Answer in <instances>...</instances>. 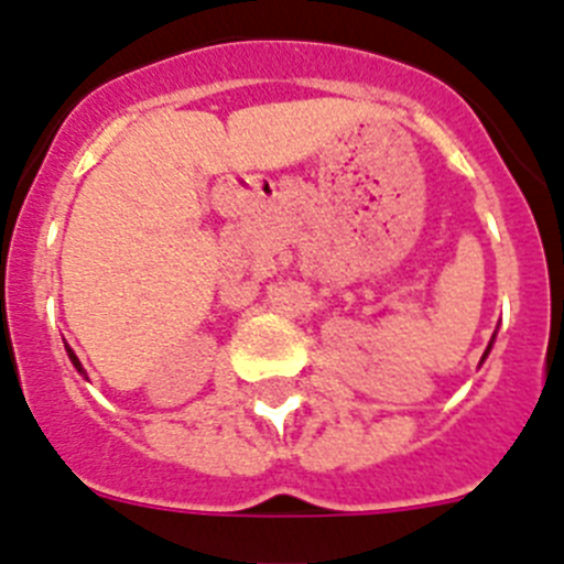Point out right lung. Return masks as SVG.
Segmentation results:
<instances>
[{"label":"right lung","instance_id":"right-lung-1","mask_svg":"<svg viewBox=\"0 0 564 564\" xmlns=\"http://www.w3.org/2000/svg\"><path fill=\"white\" fill-rule=\"evenodd\" d=\"M67 351H69V348H67ZM69 359H73V365H75V368H78V370H80V362H78V357H75V354H73V351H69Z\"/></svg>","mask_w":564,"mask_h":564}]
</instances>
